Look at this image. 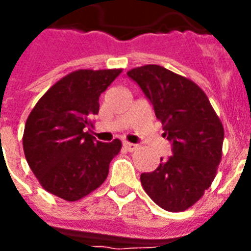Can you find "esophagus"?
<instances>
[{
    "label": "esophagus",
    "mask_w": 251,
    "mask_h": 251,
    "mask_svg": "<svg viewBox=\"0 0 251 251\" xmlns=\"http://www.w3.org/2000/svg\"><path fill=\"white\" fill-rule=\"evenodd\" d=\"M122 145H124V148H125V151H127V152H133V151H136L137 148V145L136 144H130V142H124V144H122Z\"/></svg>",
    "instance_id": "1"
}]
</instances>
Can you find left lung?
I'll list each match as a JSON object with an SVG mask.
<instances>
[{
  "label": "left lung",
  "mask_w": 251,
  "mask_h": 251,
  "mask_svg": "<svg viewBox=\"0 0 251 251\" xmlns=\"http://www.w3.org/2000/svg\"><path fill=\"white\" fill-rule=\"evenodd\" d=\"M138 84L163 124L172 156L141 175L151 199L167 211H184L203 196L221 163L223 126L204 91L184 76L156 64L133 68Z\"/></svg>",
  "instance_id": "8db88e82"
}]
</instances>
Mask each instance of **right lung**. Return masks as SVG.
<instances>
[{
    "label": "right lung",
    "mask_w": 251,
    "mask_h": 251,
    "mask_svg": "<svg viewBox=\"0 0 251 251\" xmlns=\"http://www.w3.org/2000/svg\"><path fill=\"white\" fill-rule=\"evenodd\" d=\"M121 70H79L47 91L26 120L25 158L43 188L68 201L103 183L120 140L100 142L86 131L99 111V97Z\"/></svg>",
    "instance_id": "1"
}]
</instances>
